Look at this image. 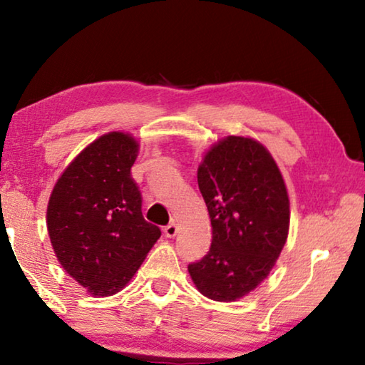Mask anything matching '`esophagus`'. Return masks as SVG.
<instances>
[{"label":"esophagus","instance_id":"obj_1","mask_svg":"<svg viewBox=\"0 0 365 365\" xmlns=\"http://www.w3.org/2000/svg\"><path fill=\"white\" fill-rule=\"evenodd\" d=\"M177 232H178V227H177V224H174V222L164 227V235L168 238H174L175 235H177Z\"/></svg>","mask_w":365,"mask_h":365}]
</instances>
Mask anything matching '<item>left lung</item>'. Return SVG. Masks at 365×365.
I'll return each instance as SVG.
<instances>
[{
	"label": "left lung",
	"instance_id": "1",
	"mask_svg": "<svg viewBox=\"0 0 365 365\" xmlns=\"http://www.w3.org/2000/svg\"><path fill=\"white\" fill-rule=\"evenodd\" d=\"M212 243L188 265L196 288L214 301H237L274 267L289 228L285 182L259 141L227 137L207 151L197 169Z\"/></svg>",
	"mask_w": 365,
	"mask_h": 365
}]
</instances>
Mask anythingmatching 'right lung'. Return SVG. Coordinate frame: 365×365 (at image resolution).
Returning <instances> with one entry per match:
<instances>
[{
    "mask_svg": "<svg viewBox=\"0 0 365 365\" xmlns=\"http://www.w3.org/2000/svg\"><path fill=\"white\" fill-rule=\"evenodd\" d=\"M137 156L132 135H103L72 160L49 196L46 225L58 261L93 296L120 292L160 237L141 214L130 172Z\"/></svg>",
    "mask_w": 365,
    "mask_h": 365,
    "instance_id": "obj_1",
    "label": "right lung"
}]
</instances>
